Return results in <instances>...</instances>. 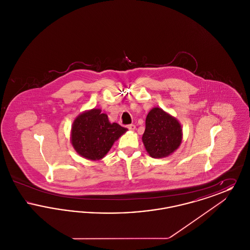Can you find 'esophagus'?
<instances>
[{
  "mask_svg": "<svg viewBox=\"0 0 250 250\" xmlns=\"http://www.w3.org/2000/svg\"><path fill=\"white\" fill-rule=\"evenodd\" d=\"M127 128L131 131H134L136 129V126L134 125H127Z\"/></svg>",
  "mask_w": 250,
  "mask_h": 250,
  "instance_id": "1",
  "label": "esophagus"
}]
</instances>
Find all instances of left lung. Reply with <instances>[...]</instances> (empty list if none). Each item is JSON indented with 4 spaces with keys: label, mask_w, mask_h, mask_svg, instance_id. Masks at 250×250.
I'll list each match as a JSON object with an SVG mask.
<instances>
[{
    "label": "left lung",
    "mask_w": 250,
    "mask_h": 250,
    "mask_svg": "<svg viewBox=\"0 0 250 250\" xmlns=\"http://www.w3.org/2000/svg\"><path fill=\"white\" fill-rule=\"evenodd\" d=\"M183 140V129L178 120L163 110L153 107L147 114L143 143L153 158H164L174 153Z\"/></svg>",
    "instance_id": "8db88e82"
}]
</instances>
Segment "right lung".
<instances>
[{
	"label": "right lung",
	"mask_w": 250,
	"mask_h": 250,
	"mask_svg": "<svg viewBox=\"0 0 250 250\" xmlns=\"http://www.w3.org/2000/svg\"><path fill=\"white\" fill-rule=\"evenodd\" d=\"M127 131L117 123H109L100 108L79 114L72 124L70 142L75 151L89 160H100L122 135Z\"/></svg>",
	"instance_id": "add662e5"
}]
</instances>
